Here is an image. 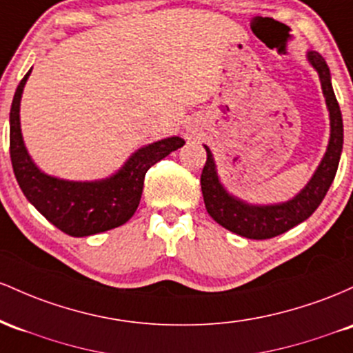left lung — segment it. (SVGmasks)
<instances>
[{
	"mask_svg": "<svg viewBox=\"0 0 353 353\" xmlns=\"http://www.w3.org/2000/svg\"><path fill=\"white\" fill-rule=\"evenodd\" d=\"M307 58L316 70L320 83H322L323 97H325L328 113H330V140H328L327 152L319 168L315 170L314 176L299 195L275 205H250L247 201H241L240 198L230 195L220 183L212 152L208 146H205L207 163L201 172L200 183L208 215L223 228L245 239H273L307 220L325 198L339 168L343 145V123L339 101L332 88L330 70L322 54L316 51H308Z\"/></svg>",
	"mask_w": 353,
	"mask_h": 353,
	"instance_id": "obj_1",
	"label": "left lung"
}]
</instances>
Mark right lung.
<instances>
[{"instance_id":"obj_1","label":"right lung","mask_w":353,"mask_h":353,"mask_svg":"<svg viewBox=\"0 0 353 353\" xmlns=\"http://www.w3.org/2000/svg\"><path fill=\"white\" fill-rule=\"evenodd\" d=\"M28 71L19 81L10 112V155L19 188L50 223L71 236H88L123 225L140 205L145 175L157 161L185 145L165 138L137 150L114 175L98 181H70L43 173L28 155L19 125V101Z\"/></svg>"}]
</instances>
